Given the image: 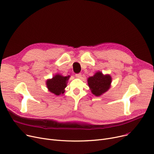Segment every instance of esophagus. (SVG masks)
<instances>
[{"label":"esophagus","mask_w":154,"mask_h":154,"mask_svg":"<svg viewBox=\"0 0 154 154\" xmlns=\"http://www.w3.org/2000/svg\"><path fill=\"white\" fill-rule=\"evenodd\" d=\"M75 76H76L77 77H79V78H80V77H81V76H82V74H81L80 73H79V74H75Z\"/></svg>","instance_id":"esophagus-1"}]
</instances>
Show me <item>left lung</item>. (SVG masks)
<instances>
[{
	"instance_id": "obj_1",
	"label": "left lung",
	"mask_w": 154,
	"mask_h": 154,
	"mask_svg": "<svg viewBox=\"0 0 154 154\" xmlns=\"http://www.w3.org/2000/svg\"><path fill=\"white\" fill-rule=\"evenodd\" d=\"M111 83V76L103 75L101 72H98L94 76L88 79V84L92 94L97 97L106 92L109 88Z\"/></svg>"
}]
</instances>
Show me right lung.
I'll list each match as a JSON object with an SVG mask.
<instances>
[{"mask_svg": "<svg viewBox=\"0 0 154 154\" xmlns=\"http://www.w3.org/2000/svg\"><path fill=\"white\" fill-rule=\"evenodd\" d=\"M69 76L64 77L59 74L56 75L52 79H49L46 82L47 87L53 94L59 95L64 93V88L67 86V81Z\"/></svg>", "mask_w": 154, "mask_h": 154, "instance_id": "add662e5", "label": "right lung"}]
</instances>
